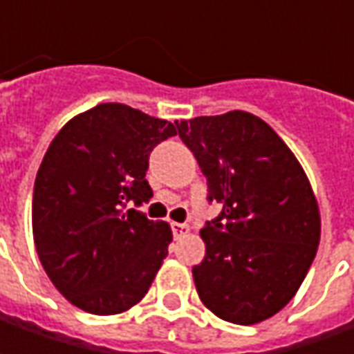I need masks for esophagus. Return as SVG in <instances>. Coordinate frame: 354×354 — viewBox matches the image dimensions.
Returning a JSON list of instances; mask_svg holds the SVG:
<instances>
[{"label":"esophagus","instance_id":"obj_1","mask_svg":"<svg viewBox=\"0 0 354 354\" xmlns=\"http://www.w3.org/2000/svg\"><path fill=\"white\" fill-rule=\"evenodd\" d=\"M171 228H173V234H175V238H179V236H183V234H187L191 226L185 225V223H171Z\"/></svg>","mask_w":354,"mask_h":354}]
</instances>
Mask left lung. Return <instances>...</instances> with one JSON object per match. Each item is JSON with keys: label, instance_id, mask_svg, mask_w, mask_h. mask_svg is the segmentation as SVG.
Returning a JSON list of instances; mask_svg holds the SVG:
<instances>
[{"label": "left lung", "instance_id": "obj_1", "mask_svg": "<svg viewBox=\"0 0 354 354\" xmlns=\"http://www.w3.org/2000/svg\"><path fill=\"white\" fill-rule=\"evenodd\" d=\"M223 212L201 228L198 297L221 319L254 325L290 304L321 238L319 205L293 151L262 118L232 110L177 124Z\"/></svg>", "mask_w": 354, "mask_h": 354}]
</instances>
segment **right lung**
<instances>
[{
	"label": "right lung",
	"mask_w": 354,
	"mask_h": 354,
	"mask_svg": "<svg viewBox=\"0 0 354 354\" xmlns=\"http://www.w3.org/2000/svg\"><path fill=\"white\" fill-rule=\"evenodd\" d=\"M175 124L126 104L68 120L48 145L33 191V240L53 286L78 309L116 315L140 304L167 256L163 221L124 211L151 198L149 151Z\"/></svg>",
	"instance_id": "obj_1"
}]
</instances>
